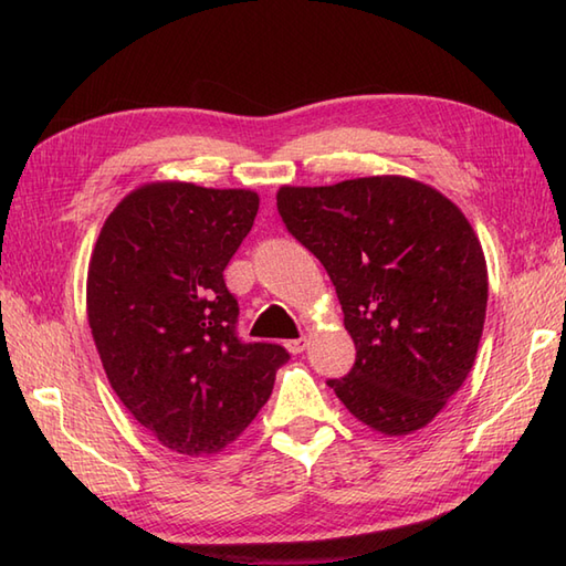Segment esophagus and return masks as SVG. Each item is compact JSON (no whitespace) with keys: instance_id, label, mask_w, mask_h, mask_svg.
Listing matches in <instances>:
<instances>
[{"instance_id":"esophagus-1","label":"esophagus","mask_w":566,"mask_h":566,"mask_svg":"<svg viewBox=\"0 0 566 566\" xmlns=\"http://www.w3.org/2000/svg\"><path fill=\"white\" fill-rule=\"evenodd\" d=\"M286 350H290L292 355H302L306 350V338H296V340H286L284 343Z\"/></svg>"}]
</instances>
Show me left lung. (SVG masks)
I'll return each mask as SVG.
<instances>
[{"instance_id":"obj_1","label":"left lung","mask_w":566,"mask_h":566,"mask_svg":"<svg viewBox=\"0 0 566 566\" xmlns=\"http://www.w3.org/2000/svg\"><path fill=\"white\" fill-rule=\"evenodd\" d=\"M290 233L326 268L355 343L328 387L359 423L426 428L472 371L489 272L472 223L436 187L401 175L276 191Z\"/></svg>"}]
</instances>
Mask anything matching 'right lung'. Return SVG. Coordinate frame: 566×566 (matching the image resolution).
Returning <instances> with one entry per match:
<instances>
[{
	"mask_svg": "<svg viewBox=\"0 0 566 566\" xmlns=\"http://www.w3.org/2000/svg\"><path fill=\"white\" fill-rule=\"evenodd\" d=\"M252 189L148 182L104 221L87 270V321L112 389L163 448H228L268 403L290 353L235 338L223 270L250 233Z\"/></svg>",
	"mask_w": 566,
	"mask_h": 566,
	"instance_id": "add662e5",
	"label": "right lung"
}]
</instances>
